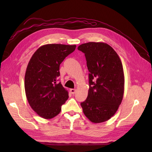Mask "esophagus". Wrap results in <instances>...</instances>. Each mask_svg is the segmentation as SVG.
<instances>
[{"mask_svg":"<svg viewBox=\"0 0 152 152\" xmlns=\"http://www.w3.org/2000/svg\"><path fill=\"white\" fill-rule=\"evenodd\" d=\"M70 91L71 93H72V94H75V93H76V89H71Z\"/></svg>","mask_w":152,"mask_h":152,"instance_id":"34e87169","label":"esophagus"}]
</instances>
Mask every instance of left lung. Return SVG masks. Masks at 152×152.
Listing matches in <instances>:
<instances>
[{
  "label": "left lung",
  "mask_w": 152,
  "mask_h": 152,
  "mask_svg": "<svg viewBox=\"0 0 152 152\" xmlns=\"http://www.w3.org/2000/svg\"><path fill=\"white\" fill-rule=\"evenodd\" d=\"M78 50L85 54L89 72L88 95L80 103L83 112L92 122H105L114 115L123 99L124 75L121 59L103 42L82 44Z\"/></svg>",
  "instance_id": "left-lung-1"
}]
</instances>
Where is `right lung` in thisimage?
<instances>
[{"instance_id": "right-lung-1", "label": "right lung", "mask_w": 152, "mask_h": 152, "mask_svg": "<svg viewBox=\"0 0 152 152\" xmlns=\"http://www.w3.org/2000/svg\"><path fill=\"white\" fill-rule=\"evenodd\" d=\"M75 48V45L46 44L31 56L25 73V89L30 106L40 117H56L68 99V91L57 81L59 65Z\"/></svg>"}]
</instances>
